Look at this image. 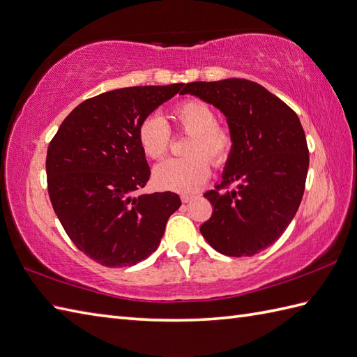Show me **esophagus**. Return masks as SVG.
<instances>
[{"mask_svg":"<svg viewBox=\"0 0 357 357\" xmlns=\"http://www.w3.org/2000/svg\"><path fill=\"white\" fill-rule=\"evenodd\" d=\"M195 197H196L195 195H182V196H181V201L184 202V204H187V202H192Z\"/></svg>","mask_w":357,"mask_h":357,"instance_id":"esophagus-1","label":"esophagus"}]
</instances>
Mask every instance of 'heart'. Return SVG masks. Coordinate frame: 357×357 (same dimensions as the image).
I'll use <instances>...</instances> for the list:
<instances>
[{"label": "heart", "instance_id": "obj_1", "mask_svg": "<svg viewBox=\"0 0 357 357\" xmlns=\"http://www.w3.org/2000/svg\"><path fill=\"white\" fill-rule=\"evenodd\" d=\"M172 119L178 130L190 135L185 144L187 156L156 165L153 182L161 190L192 193L208 178L210 161L214 165H223L228 161L234 138L228 128L218 124L216 111L197 98L178 103L173 107ZM170 138L169 124L156 114L147 115L138 128L139 146L152 160L165 156Z\"/></svg>", "mask_w": 357, "mask_h": 357}]
</instances>
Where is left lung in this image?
Instances as JSON below:
<instances>
[{"instance_id": "left-lung-1", "label": "left lung", "mask_w": 357, "mask_h": 357, "mask_svg": "<svg viewBox=\"0 0 357 357\" xmlns=\"http://www.w3.org/2000/svg\"><path fill=\"white\" fill-rule=\"evenodd\" d=\"M181 94L216 106L227 117L234 146L201 233L228 257L266 250L292 222L304 195L309 149L298 115L266 88L246 79L192 82ZM236 181L233 190L220 192Z\"/></svg>"}]
</instances>
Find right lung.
Listing matches in <instances>:
<instances>
[{"label": "right lung", "instance_id": "obj_1", "mask_svg": "<svg viewBox=\"0 0 357 357\" xmlns=\"http://www.w3.org/2000/svg\"><path fill=\"white\" fill-rule=\"evenodd\" d=\"M184 84L107 91L70 112L47 152L50 201L65 233L89 259L134 266L156 251L176 193L135 195L151 176L138 128Z\"/></svg>", "mask_w": 357, "mask_h": 357}]
</instances>
